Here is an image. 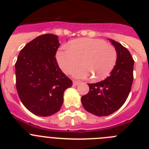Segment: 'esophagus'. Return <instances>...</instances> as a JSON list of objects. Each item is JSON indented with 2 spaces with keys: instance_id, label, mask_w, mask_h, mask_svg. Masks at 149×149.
I'll return each mask as SVG.
<instances>
[{
  "instance_id": "obj_1",
  "label": "esophagus",
  "mask_w": 149,
  "mask_h": 149,
  "mask_svg": "<svg viewBox=\"0 0 149 149\" xmlns=\"http://www.w3.org/2000/svg\"><path fill=\"white\" fill-rule=\"evenodd\" d=\"M80 84V82L79 81H73V85L74 86H77L78 84Z\"/></svg>"
}]
</instances>
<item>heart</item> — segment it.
Masks as SVG:
<instances>
[{
    "label": "heart",
    "instance_id": "1",
    "mask_svg": "<svg viewBox=\"0 0 149 149\" xmlns=\"http://www.w3.org/2000/svg\"><path fill=\"white\" fill-rule=\"evenodd\" d=\"M68 47L59 49L56 59L59 66L65 73H69L81 60L83 65L72 72L75 78H86L90 73L93 80H102L110 74L116 63L115 47L101 39H77L71 42Z\"/></svg>",
    "mask_w": 149,
    "mask_h": 149
}]
</instances>
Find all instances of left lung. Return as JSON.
<instances>
[{
	"mask_svg": "<svg viewBox=\"0 0 149 149\" xmlns=\"http://www.w3.org/2000/svg\"><path fill=\"white\" fill-rule=\"evenodd\" d=\"M117 51V61L109 77L96 84H88L89 93L81 98L84 109L98 116H106L119 110L127 100L134 80V60L128 50L110 39Z\"/></svg>",
	"mask_w": 149,
	"mask_h": 149,
	"instance_id": "obj_1",
	"label": "left lung"
}]
</instances>
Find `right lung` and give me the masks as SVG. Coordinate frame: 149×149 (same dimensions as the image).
Here are the masks:
<instances>
[{
    "instance_id": "add662e5",
    "label": "right lung",
    "mask_w": 149,
    "mask_h": 149,
    "mask_svg": "<svg viewBox=\"0 0 149 149\" xmlns=\"http://www.w3.org/2000/svg\"><path fill=\"white\" fill-rule=\"evenodd\" d=\"M58 36L41 35L27 43L15 63L16 89L26 108L39 116H48L60 110L63 93L72 81L59 68Z\"/></svg>"
}]
</instances>
